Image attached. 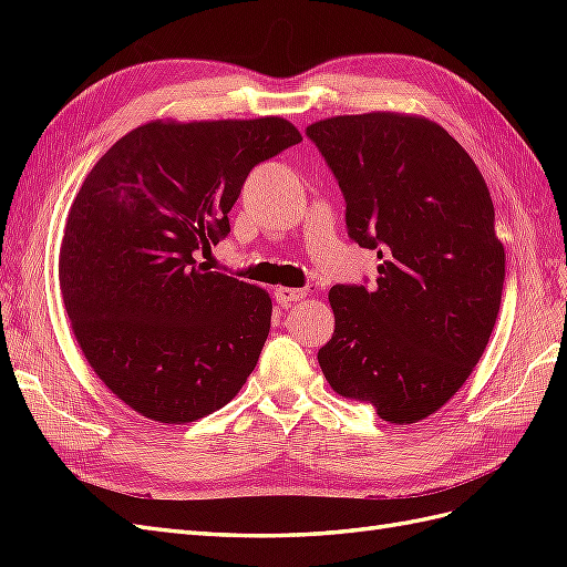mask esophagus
<instances>
[{"label":"esophagus","instance_id":"obj_1","mask_svg":"<svg viewBox=\"0 0 567 567\" xmlns=\"http://www.w3.org/2000/svg\"><path fill=\"white\" fill-rule=\"evenodd\" d=\"M274 298H277L279 305H290V302H300L307 298L305 288H288V286H279L274 290Z\"/></svg>","mask_w":567,"mask_h":567}]
</instances>
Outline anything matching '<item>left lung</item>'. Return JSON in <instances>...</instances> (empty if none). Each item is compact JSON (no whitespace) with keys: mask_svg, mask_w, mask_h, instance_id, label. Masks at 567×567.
<instances>
[{"mask_svg":"<svg viewBox=\"0 0 567 567\" xmlns=\"http://www.w3.org/2000/svg\"><path fill=\"white\" fill-rule=\"evenodd\" d=\"M346 196L352 241L379 277L333 286L329 385L406 425L447 404L483 357L502 305L506 255L477 165L423 115L373 111L307 127Z\"/></svg>","mask_w":567,"mask_h":567,"instance_id":"obj_1","label":"left lung"}]
</instances>
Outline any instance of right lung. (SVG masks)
Returning a JSON list of instances; mask_svg holds the SVG:
<instances>
[{
  "instance_id": "right-lung-1",
  "label": "right lung",
  "mask_w": 567,
  "mask_h": 567,
  "mask_svg": "<svg viewBox=\"0 0 567 567\" xmlns=\"http://www.w3.org/2000/svg\"><path fill=\"white\" fill-rule=\"evenodd\" d=\"M298 142L279 115L151 120L84 177L61 241V298L84 359L136 414L192 423L248 381L271 298L196 267L194 250L229 234L250 169Z\"/></svg>"
}]
</instances>
